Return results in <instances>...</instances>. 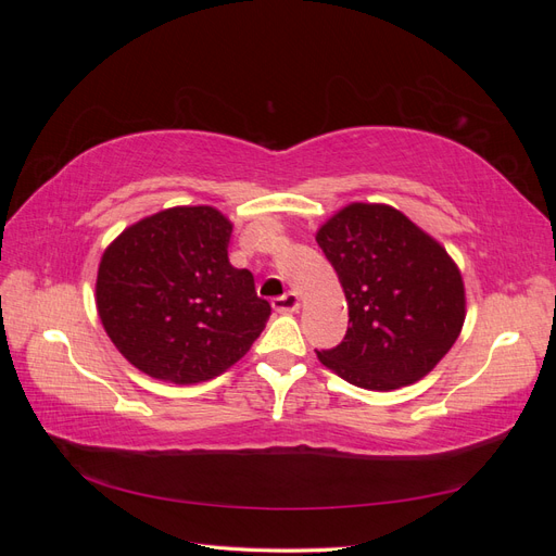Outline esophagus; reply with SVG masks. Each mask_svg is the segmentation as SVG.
<instances>
[{
  "instance_id": "obj_1",
  "label": "esophagus",
  "mask_w": 556,
  "mask_h": 556,
  "mask_svg": "<svg viewBox=\"0 0 556 556\" xmlns=\"http://www.w3.org/2000/svg\"><path fill=\"white\" fill-rule=\"evenodd\" d=\"M274 308H276L278 313H294V311H299V296H296L294 292L276 296V299H274Z\"/></svg>"
}]
</instances>
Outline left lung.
Listing matches in <instances>:
<instances>
[{"instance_id": "left-lung-1", "label": "left lung", "mask_w": 556, "mask_h": 556, "mask_svg": "<svg viewBox=\"0 0 556 556\" xmlns=\"http://www.w3.org/2000/svg\"><path fill=\"white\" fill-rule=\"evenodd\" d=\"M348 301L345 339L317 359L350 384L390 392L422 380L459 339L464 280L447 250L401 211L348 204L317 229Z\"/></svg>"}]
</instances>
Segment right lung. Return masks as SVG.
I'll list each match as a JSON object with an SVG mask.
<instances>
[{
    "mask_svg": "<svg viewBox=\"0 0 556 556\" xmlns=\"http://www.w3.org/2000/svg\"><path fill=\"white\" fill-rule=\"evenodd\" d=\"M231 223L213 206H176L127 227L97 271L99 319L150 378L204 382L237 364L271 315L248 268L229 264Z\"/></svg>",
    "mask_w": 556,
    "mask_h": 556,
    "instance_id": "add662e5",
    "label": "right lung"
}]
</instances>
